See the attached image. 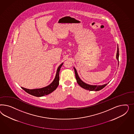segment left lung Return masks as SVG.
I'll return each instance as SVG.
<instances>
[{
	"label": "left lung",
	"mask_w": 134,
	"mask_h": 134,
	"mask_svg": "<svg viewBox=\"0 0 134 134\" xmlns=\"http://www.w3.org/2000/svg\"><path fill=\"white\" fill-rule=\"evenodd\" d=\"M116 59L118 61V65H119V60H118V58H119V49H118H118H117V53H116ZM74 71H75V76H76V79L77 80L78 85H80L81 87L84 88V89L88 90L89 91H99L100 90L102 89H103L104 87H105L106 85H108V83H109V82L108 83H105V85H90L88 84H87L85 83V82L82 81L81 80V79L80 78L78 74L77 73V71L76 70V68L75 67H74Z\"/></svg>",
	"instance_id": "left-lung-1"
}]
</instances>
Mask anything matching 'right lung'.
I'll use <instances>...</instances> for the list:
<instances>
[{
	"label": "right lung",
	"instance_id": "add662e5",
	"mask_svg": "<svg viewBox=\"0 0 134 134\" xmlns=\"http://www.w3.org/2000/svg\"><path fill=\"white\" fill-rule=\"evenodd\" d=\"M63 64V63H61V64L58 66V68L57 69V73L54 79L53 80V82L49 85L41 88L37 89H29L25 88L24 87H22V88L27 93L36 97H42L53 92L54 90L57 89V86L59 85V71Z\"/></svg>",
	"mask_w": 134,
	"mask_h": 134
}]
</instances>
